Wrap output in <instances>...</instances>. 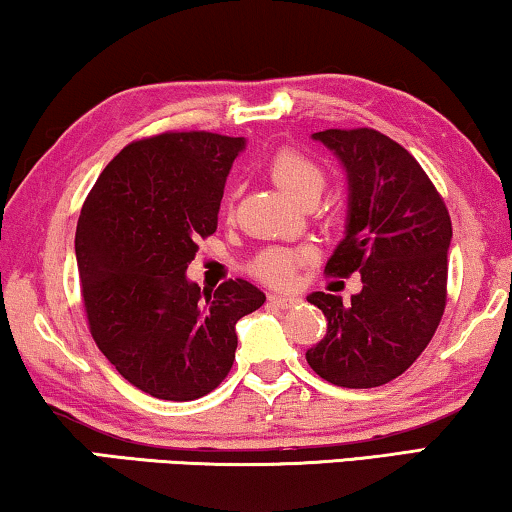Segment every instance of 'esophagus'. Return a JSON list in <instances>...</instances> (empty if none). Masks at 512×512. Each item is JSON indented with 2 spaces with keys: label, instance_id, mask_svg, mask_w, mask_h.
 Instances as JSON below:
<instances>
[{
  "label": "esophagus",
  "instance_id": "1",
  "mask_svg": "<svg viewBox=\"0 0 512 512\" xmlns=\"http://www.w3.org/2000/svg\"><path fill=\"white\" fill-rule=\"evenodd\" d=\"M270 303L282 307V310H291L293 305L300 303L298 296H291V293H272L270 296Z\"/></svg>",
  "mask_w": 512,
  "mask_h": 512
}]
</instances>
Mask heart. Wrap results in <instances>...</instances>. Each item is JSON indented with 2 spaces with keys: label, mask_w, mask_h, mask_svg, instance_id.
Segmentation results:
<instances>
[{
  "label": "heart",
  "mask_w": 512,
  "mask_h": 512,
  "mask_svg": "<svg viewBox=\"0 0 512 512\" xmlns=\"http://www.w3.org/2000/svg\"><path fill=\"white\" fill-rule=\"evenodd\" d=\"M270 177L293 200L319 195L326 181V174L317 160L293 149H282L272 156ZM300 261H303V254H298V251L268 249L256 258L254 272L270 284H289Z\"/></svg>",
  "instance_id": "heart-1"
}]
</instances>
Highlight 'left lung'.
Masks as SVG:
<instances>
[{
    "label": "left lung",
    "instance_id": "1",
    "mask_svg": "<svg viewBox=\"0 0 512 512\" xmlns=\"http://www.w3.org/2000/svg\"><path fill=\"white\" fill-rule=\"evenodd\" d=\"M312 139L347 174L345 237L326 270L361 272V291L349 303L324 291L307 296L328 326L305 359L338 387H382L417 361L443 317L452 221L436 186L394 139L370 128Z\"/></svg>",
    "mask_w": 512,
    "mask_h": 512
}]
</instances>
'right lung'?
Instances as JSON below:
<instances>
[{
  "instance_id": "1",
  "label": "right lung",
  "mask_w": 512,
  "mask_h": 512,
  "mask_svg": "<svg viewBox=\"0 0 512 512\" xmlns=\"http://www.w3.org/2000/svg\"><path fill=\"white\" fill-rule=\"evenodd\" d=\"M244 146L214 132L139 139L83 202L74 249L90 333L125 380L163 401L219 387L235 361V324L265 303L247 279L207 293L186 277Z\"/></svg>"
}]
</instances>
